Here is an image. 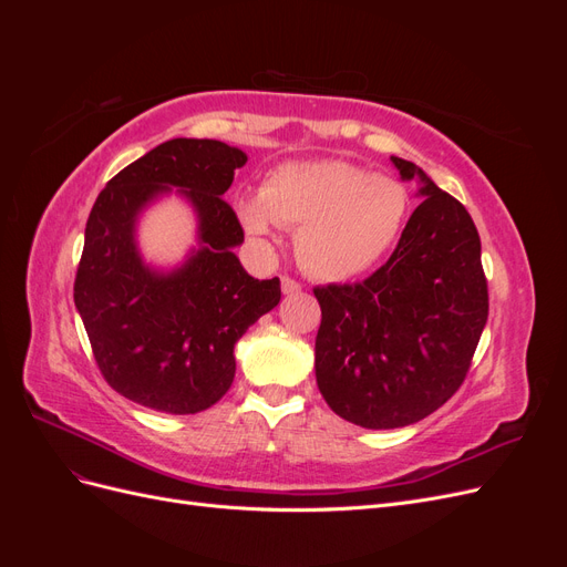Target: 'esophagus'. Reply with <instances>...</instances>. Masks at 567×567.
<instances>
[{
  "mask_svg": "<svg viewBox=\"0 0 567 567\" xmlns=\"http://www.w3.org/2000/svg\"><path fill=\"white\" fill-rule=\"evenodd\" d=\"M300 284L298 281H293L290 277H281V290H284V296H296V293H300Z\"/></svg>",
  "mask_w": 567,
  "mask_h": 567,
  "instance_id": "obj_1",
  "label": "esophagus"
}]
</instances>
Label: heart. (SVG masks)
Segmentation results:
<instances>
[{"instance_id": "b5f03b06", "label": "heart", "mask_w": 567, "mask_h": 567, "mask_svg": "<svg viewBox=\"0 0 567 567\" xmlns=\"http://www.w3.org/2000/svg\"><path fill=\"white\" fill-rule=\"evenodd\" d=\"M406 186L348 161H305L274 167L260 194L234 208L244 229L265 238L293 227L300 265L323 281H348L381 262L398 244L409 213Z\"/></svg>"}]
</instances>
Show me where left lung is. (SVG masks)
<instances>
[{
	"mask_svg": "<svg viewBox=\"0 0 567 567\" xmlns=\"http://www.w3.org/2000/svg\"><path fill=\"white\" fill-rule=\"evenodd\" d=\"M390 161L404 182L419 179L423 198L398 248L362 284L315 288L319 392L340 419L371 431L416 423L452 398L489 310L468 210L419 165Z\"/></svg>",
	"mask_w": 567,
	"mask_h": 567,
	"instance_id": "left-lung-1",
	"label": "left lung"
}]
</instances>
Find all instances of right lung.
Returning a JSON list of instances; mask_svg holds the SVG:
<instances>
[{
    "mask_svg": "<svg viewBox=\"0 0 567 567\" xmlns=\"http://www.w3.org/2000/svg\"><path fill=\"white\" fill-rule=\"evenodd\" d=\"M246 161L217 140H169L120 169L90 213L75 307L109 385L146 409L182 416L219 402L236 340L281 300L279 279H252L234 252L244 229L221 196ZM175 187L197 215V246L161 270L143 260L135 225Z\"/></svg>",
    "mask_w": 567,
    "mask_h": 567,
    "instance_id": "obj_1",
    "label": "right lung"
}]
</instances>
